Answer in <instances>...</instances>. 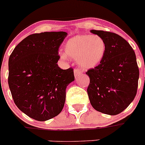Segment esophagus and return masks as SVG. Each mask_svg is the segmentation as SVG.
<instances>
[{"label":"esophagus","instance_id":"1","mask_svg":"<svg viewBox=\"0 0 145 145\" xmlns=\"http://www.w3.org/2000/svg\"><path fill=\"white\" fill-rule=\"evenodd\" d=\"M74 76H75V78H78V76H80L81 74H82V71H81L79 69H75L74 71Z\"/></svg>","mask_w":145,"mask_h":145}]
</instances>
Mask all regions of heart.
Returning a JSON list of instances; mask_svg holds the SVG:
<instances>
[{
	"instance_id": "b5f03b06",
	"label": "heart",
	"mask_w": 145,
	"mask_h": 145,
	"mask_svg": "<svg viewBox=\"0 0 145 145\" xmlns=\"http://www.w3.org/2000/svg\"><path fill=\"white\" fill-rule=\"evenodd\" d=\"M64 53H60L62 59H77L83 69H91L98 67L105 57L106 43L98 35H77L69 39L64 44Z\"/></svg>"
}]
</instances>
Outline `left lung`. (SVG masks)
Segmentation results:
<instances>
[{
	"mask_svg": "<svg viewBox=\"0 0 145 145\" xmlns=\"http://www.w3.org/2000/svg\"><path fill=\"white\" fill-rule=\"evenodd\" d=\"M91 32L103 38L106 52L101 64L86 72L90 103L95 110L116 116L128 107L137 93L140 74L135 53L117 34L95 29Z\"/></svg>",
	"mask_w": 145,
	"mask_h": 145,
	"instance_id": "1",
	"label": "left lung"
}]
</instances>
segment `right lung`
I'll list each match as a JSON object with an SVG mask.
<instances>
[{
	"label": "right lung",
	"instance_id": "1",
	"mask_svg": "<svg viewBox=\"0 0 145 145\" xmlns=\"http://www.w3.org/2000/svg\"><path fill=\"white\" fill-rule=\"evenodd\" d=\"M66 32L33 34L15 47L8 60V85L15 105L34 120L46 121L64 108L66 88L74 81L73 69L57 62Z\"/></svg>",
	"mask_w": 145,
	"mask_h": 145
}]
</instances>
